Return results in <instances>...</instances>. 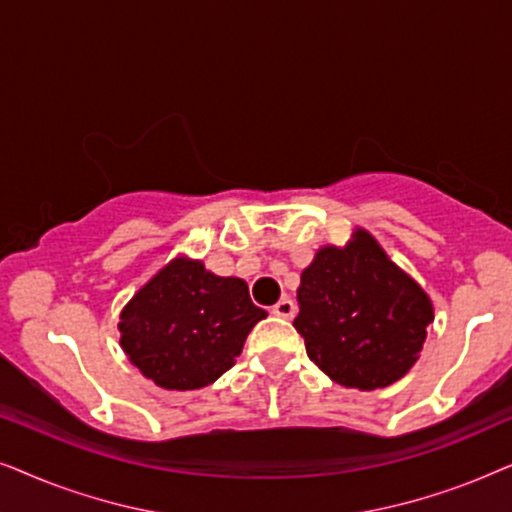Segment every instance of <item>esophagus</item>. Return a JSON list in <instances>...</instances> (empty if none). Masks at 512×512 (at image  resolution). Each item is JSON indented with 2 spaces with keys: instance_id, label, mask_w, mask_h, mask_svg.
I'll return each mask as SVG.
<instances>
[{
  "instance_id": "obj_1",
  "label": "esophagus",
  "mask_w": 512,
  "mask_h": 512,
  "mask_svg": "<svg viewBox=\"0 0 512 512\" xmlns=\"http://www.w3.org/2000/svg\"><path fill=\"white\" fill-rule=\"evenodd\" d=\"M272 314L279 319H293L296 317V303H293L291 298H282L275 307H272Z\"/></svg>"
}]
</instances>
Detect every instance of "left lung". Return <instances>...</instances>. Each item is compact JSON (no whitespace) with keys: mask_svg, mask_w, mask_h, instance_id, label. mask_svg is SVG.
Instances as JSON below:
<instances>
[{"mask_svg":"<svg viewBox=\"0 0 512 512\" xmlns=\"http://www.w3.org/2000/svg\"><path fill=\"white\" fill-rule=\"evenodd\" d=\"M296 331L310 361L342 387L384 389L419 359L433 303L366 228L319 247L300 275Z\"/></svg>","mask_w":512,"mask_h":512,"instance_id":"obj_1","label":"left lung"}]
</instances>
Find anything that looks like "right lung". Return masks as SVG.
<instances>
[{
  "label": "right lung",
  "instance_id": "1",
  "mask_svg": "<svg viewBox=\"0 0 512 512\" xmlns=\"http://www.w3.org/2000/svg\"><path fill=\"white\" fill-rule=\"evenodd\" d=\"M268 312L240 277H219L198 258L165 263L118 317L121 349L146 380L170 391L214 384Z\"/></svg>",
  "mask_w": 512,
  "mask_h": 512
}]
</instances>
